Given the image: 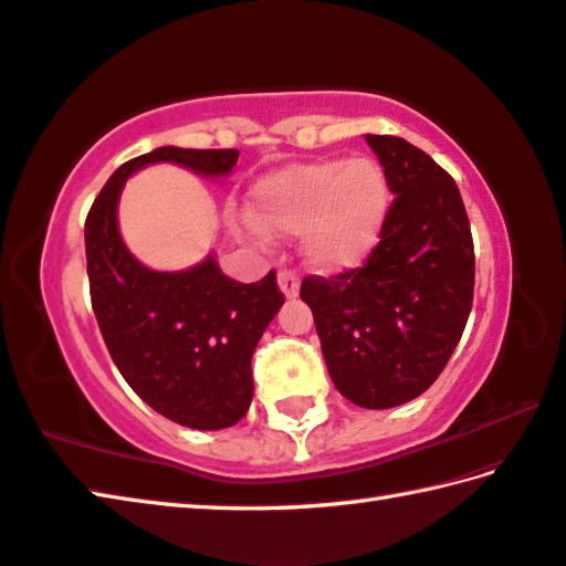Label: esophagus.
<instances>
[{"instance_id": "esophagus-1", "label": "esophagus", "mask_w": 566, "mask_h": 566, "mask_svg": "<svg viewBox=\"0 0 566 566\" xmlns=\"http://www.w3.org/2000/svg\"><path fill=\"white\" fill-rule=\"evenodd\" d=\"M276 280H280V290L286 300H294V296L300 294V276H296V272L280 270V276H276Z\"/></svg>"}]
</instances>
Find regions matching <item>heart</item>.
<instances>
[{
	"label": "heart",
	"instance_id": "1",
	"mask_svg": "<svg viewBox=\"0 0 566 566\" xmlns=\"http://www.w3.org/2000/svg\"><path fill=\"white\" fill-rule=\"evenodd\" d=\"M388 182L371 158L294 163L256 182L252 220L264 232L304 238L306 262L326 272L361 264L381 240Z\"/></svg>",
	"mask_w": 566,
	"mask_h": 566
}]
</instances>
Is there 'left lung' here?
Instances as JSON below:
<instances>
[{
  "label": "left lung",
  "instance_id": "1",
  "mask_svg": "<svg viewBox=\"0 0 566 566\" xmlns=\"http://www.w3.org/2000/svg\"><path fill=\"white\" fill-rule=\"evenodd\" d=\"M396 195L381 242L358 270L306 276L322 354L338 394L394 408L433 386L468 324L475 250L455 180L408 140L366 136Z\"/></svg>",
  "mask_w": 566,
  "mask_h": 566
}]
</instances>
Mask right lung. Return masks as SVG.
Instances as JSON below:
<instances>
[{"label":"right lung","instance_id":"1","mask_svg":"<svg viewBox=\"0 0 566 566\" xmlns=\"http://www.w3.org/2000/svg\"><path fill=\"white\" fill-rule=\"evenodd\" d=\"M240 150L163 146L113 172L86 218L91 306L113 364L146 403L195 430L230 428L252 400V354L284 304L276 272L234 282L208 260L182 272L148 270L118 232V198L133 172L176 163L205 178H224Z\"/></svg>","mask_w":566,"mask_h":566}]
</instances>
